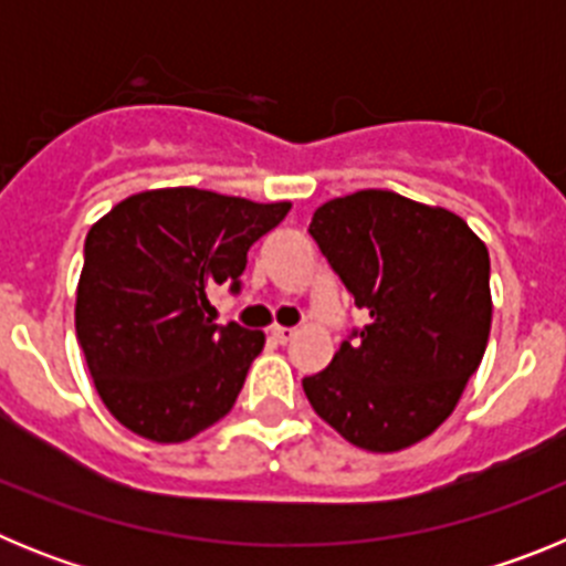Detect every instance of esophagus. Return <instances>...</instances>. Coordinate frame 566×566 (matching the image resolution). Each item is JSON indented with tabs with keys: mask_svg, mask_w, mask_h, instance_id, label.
Segmentation results:
<instances>
[{
	"mask_svg": "<svg viewBox=\"0 0 566 566\" xmlns=\"http://www.w3.org/2000/svg\"><path fill=\"white\" fill-rule=\"evenodd\" d=\"M294 334H297V328H286V326H272V339L274 343H289V339L294 337Z\"/></svg>",
	"mask_w": 566,
	"mask_h": 566,
	"instance_id": "34e87169",
	"label": "esophagus"
}]
</instances>
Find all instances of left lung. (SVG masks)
<instances>
[{
  "label": "left lung",
  "mask_w": 566,
  "mask_h": 566,
  "mask_svg": "<svg viewBox=\"0 0 566 566\" xmlns=\"http://www.w3.org/2000/svg\"><path fill=\"white\" fill-rule=\"evenodd\" d=\"M308 232L368 326L303 391L345 442L405 451L451 417L482 363L493 319L488 247L451 209L388 189L326 201Z\"/></svg>",
  "instance_id": "left-lung-1"
}]
</instances>
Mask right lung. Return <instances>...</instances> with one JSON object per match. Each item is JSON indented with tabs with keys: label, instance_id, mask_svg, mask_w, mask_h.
I'll list each match as a JSON object with an SVG mask.
<instances>
[{
	"label": "right lung",
	"instance_id": "right-lung-1",
	"mask_svg": "<svg viewBox=\"0 0 566 566\" xmlns=\"http://www.w3.org/2000/svg\"><path fill=\"white\" fill-rule=\"evenodd\" d=\"M289 209L164 187L90 227L76 334L98 397L127 431L178 444L232 411L266 334L218 326L207 294L221 283L238 292L249 247Z\"/></svg>",
	"mask_w": 566,
	"mask_h": 566
}]
</instances>
